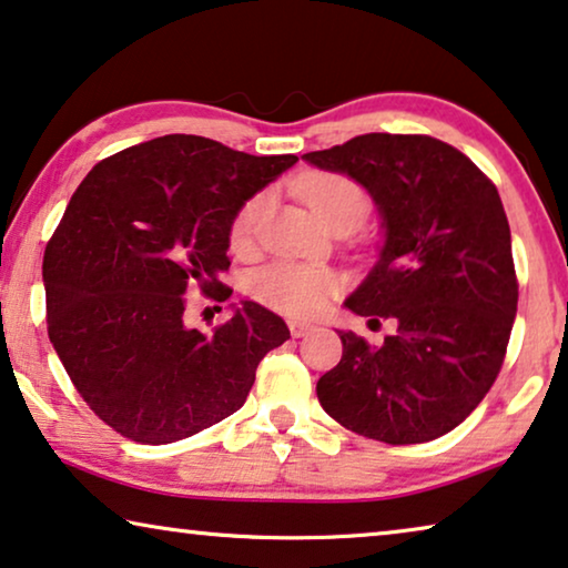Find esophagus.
<instances>
[{"label":"esophagus","mask_w":568,"mask_h":568,"mask_svg":"<svg viewBox=\"0 0 568 568\" xmlns=\"http://www.w3.org/2000/svg\"><path fill=\"white\" fill-rule=\"evenodd\" d=\"M312 331H315V325L304 323V320H290V333H292V338H304V335H310Z\"/></svg>","instance_id":"1"}]
</instances>
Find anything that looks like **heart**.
<instances>
[{"mask_svg":"<svg viewBox=\"0 0 568 568\" xmlns=\"http://www.w3.org/2000/svg\"><path fill=\"white\" fill-rule=\"evenodd\" d=\"M307 204L325 225H331L345 212L364 217L366 194L351 179L320 174L307 184ZM261 212H264V196H253L235 215L233 227H230V243L235 251H245L253 243ZM338 286L341 278L331 268L297 264V261H276L251 276L253 297L271 310L294 317H310L323 312Z\"/></svg>","mask_w":568,"mask_h":568,"instance_id":"1","label":"heart"}]
</instances>
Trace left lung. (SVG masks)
<instances>
[{
	"instance_id": "obj_1",
	"label": "left lung",
	"mask_w": 568,
	"mask_h": 568,
	"mask_svg": "<svg viewBox=\"0 0 568 568\" xmlns=\"http://www.w3.org/2000/svg\"><path fill=\"white\" fill-rule=\"evenodd\" d=\"M302 159L351 176L374 200L379 258L343 304L397 325L382 345L338 331L343 358L320 376V405L392 446L440 438L495 384L515 323L513 241L497 186L430 135L366 133Z\"/></svg>"
}]
</instances>
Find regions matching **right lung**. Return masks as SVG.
<instances>
[{
    "label": "right lung",
    "mask_w": 568,
    "mask_h": 568,
    "mask_svg": "<svg viewBox=\"0 0 568 568\" xmlns=\"http://www.w3.org/2000/svg\"><path fill=\"white\" fill-rule=\"evenodd\" d=\"M297 163L200 135H163L89 171L43 256L48 338L94 415L163 446L243 407L261 358L290 327L256 302L204 335L184 323L194 286L225 302L230 227Z\"/></svg>",
    "instance_id": "right-lung-1"
}]
</instances>
